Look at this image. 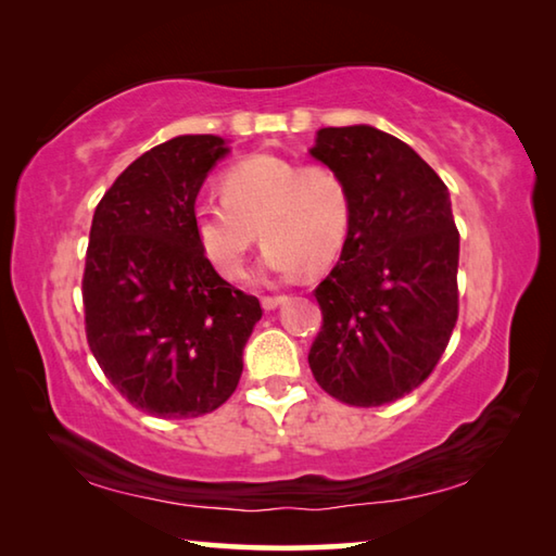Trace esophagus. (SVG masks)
<instances>
[{"mask_svg": "<svg viewBox=\"0 0 556 556\" xmlns=\"http://www.w3.org/2000/svg\"><path fill=\"white\" fill-rule=\"evenodd\" d=\"M285 301H287V296H281V294H267V296H262V308H265V312H271V308L285 304Z\"/></svg>", "mask_w": 556, "mask_h": 556, "instance_id": "1", "label": "esophagus"}]
</instances>
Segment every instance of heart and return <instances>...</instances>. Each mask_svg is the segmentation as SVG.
<instances>
[{"label": "heart", "instance_id": "b5f03b06", "mask_svg": "<svg viewBox=\"0 0 556 556\" xmlns=\"http://www.w3.org/2000/svg\"><path fill=\"white\" fill-rule=\"evenodd\" d=\"M220 191L223 199L193 205V228L211 265L232 281L248 275L260 235L267 269L296 277L331 265L351 232V191L331 166L248 156L223 174Z\"/></svg>", "mask_w": 556, "mask_h": 556}]
</instances>
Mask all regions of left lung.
Segmentation results:
<instances>
[{"label": "left lung", "instance_id": "obj_1", "mask_svg": "<svg viewBox=\"0 0 556 556\" xmlns=\"http://www.w3.org/2000/svg\"><path fill=\"white\" fill-rule=\"evenodd\" d=\"M312 154L351 191L341 262L321 306L308 365L348 407H380L417 390L458 318V230L448 188L412 147L368 125L326 127Z\"/></svg>", "mask_w": 556, "mask_h": 556}]
</instances>
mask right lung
<instances>
[{"label": "right lung", "instance_id": "right-lung-1", "mask_svg": "<svg viewBox=\"0 0 556 556\" xmlns=\"http://www.w3.org/2000/svg\"><path fill=\"white\" fill-rule=\"evenodd\" d=\"M228 154L215 135L149 149L102 195L83 271L88 345L131 407L193 419L228 402L260 299L228 285L201 250L193 205Z\"/></svg>", "mask_w": 556, "mask_h": 556}]
</instances>
